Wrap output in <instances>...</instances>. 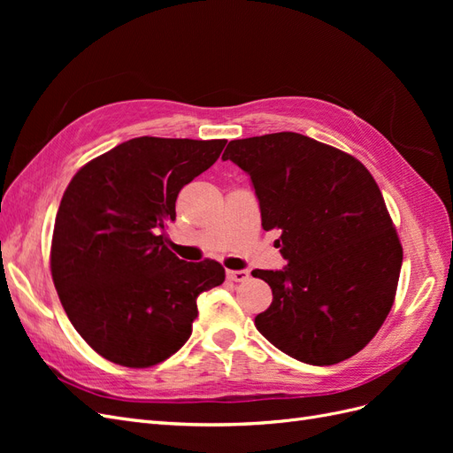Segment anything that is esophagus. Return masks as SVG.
Returning <instances> with one entry per match:
<instances>
[{
  "mask_svg": "<svg viewBox=\"0 0 453 453\" xmlns=\"http://www.w3.org/2000/svg\"><path fill=\"white\" fill-rule=\"evenodd\" d=\"M226 276H228V280L240 283V281L250 280V272L248 270H228Z\"/></svg>",
  "mask_w": 453,
  "mask_h": 453,
  "instance_id": "1",
  "label": "esophagus"
}]
</instances>
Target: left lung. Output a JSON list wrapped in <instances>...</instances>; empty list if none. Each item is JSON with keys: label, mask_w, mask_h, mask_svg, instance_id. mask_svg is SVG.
Instances as JSON below:
<instances>
[{"label": "left lung", "mask_w": 453, "mask_h": 453, "mask_svg": "<svg viewBox=\"0 0 453 453\" xmlns=\"http://www.w3.org/2000/svg\"><path fill=\"white\" fill-rule=\"evenodd\" d=\"M223 160L251 177L263 228H280L283 270L257 331L289 357L336 365L361 351L393 306L403 248L374 177L344 150L296 132L230 142Z\"/></svg>", "instance_id": "left-lung-1"}]
</instances>
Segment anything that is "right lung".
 I'll list each match as a JSON object with an SVG mask.
<instances>
[{
	"label": "right lung",
	"instance_id": "right-lung-1",
	"mask_svg": "<svg viewBox=\"0 0 453 453\" xmlns=\"http://www.w3.org/2000/svg\"><path fill=\"white\" fill-rule=\"evenodd\" d=\"M226 140L134 138L81 168L54 221L50 272L75 331L130 368L162 363L193 333L196 298L225 281L215 260L185 263L164 245L180 190Z\"/></svg>",
	"mask_w": 453,
	"mask_h": 453
}]
</instances>
